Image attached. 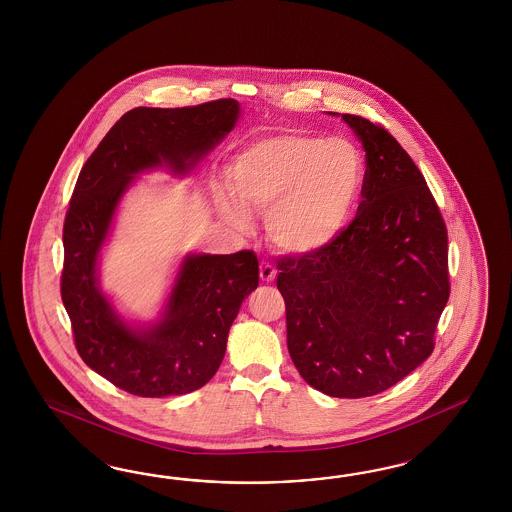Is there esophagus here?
Wrapping results in <instances>:
<instances>
[{"label": "esophagus", "instance_id": "34e87169", "mask_svg": "<svg viewBox=\"0 0 512 512\" xmlns=\"http://www.w3.org/2000/svg\"><path fill=\"white\" fill-rule=\"evenodd\" d=\"M259 274H261V279L266 281V283H272L274 279H276V268L272 266L270 263H261V270H259Z\"/></svg>", "mask_w": 512, "mask_h": 512}]
</instances>
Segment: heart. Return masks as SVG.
Here are the masks:
<instances>
[{"instance_id":"obj_1","label":"heart","mask_w":512,"mask_h":512,"mask_svg":"<svg viewBox=\"0 0 512 512\" xmlns=\"http://www.w3.org/2000/svg\"><path fill=\"white\" fill-rule=\"evenodd\" d=\"M364 159L353 142L313 135H278L249 144L234 159L236 204L223 212L244 227L243 210L266 212L268 240L308 255L334 244L349 225L364 184Z\"/></svg>"}]
</instances>
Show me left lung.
Wrapping results in <instances>:
<instances>
[{
  "mask_svg": "<svg viewBox=\"0 0 512 512\" xmlns=\"http://www.w3.org/2000/svg\"><path fill=\"white\" fill-rule=\"evenodd\" d=\"M366 152L357 216L328 248L279 259L287 347L310 387L366 398L434 351L449 300L447 227L424 176L387 129L341 114Z\"/></svg>",
  "mask_w": 512,
  "mask_h": 512,
  "instance_id": "left-lung-1",
  "label": "left lung"
}]
</instances>
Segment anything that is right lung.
Returning a JSON list of instances; mask_svg holds the SVG:
<instances>
[{"label":"right lung","instance_id":"right-lung-1","mask_svg":"<svg viewBox=\"0 0 512 512\" xmlns=\"http://www.w3.org/2000/svg\"><path fill=\"white\" fill-rule=\"evenodd\" d=\"M234 99L184 109L129 110L78 174L63 225L62 300L78 355L112 385L142 398L204 387L225 357L238 310L259 285L253 251L187 253L150 323L127 321L99 283L114 216L142 172L187 176L234 129Z\"/></svg>","mask_w":512,"mask_h":512}]
</instances>
